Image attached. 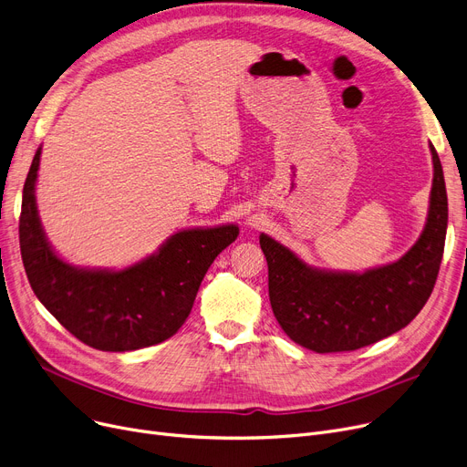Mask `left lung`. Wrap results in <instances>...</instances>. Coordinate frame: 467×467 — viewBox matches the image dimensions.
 Listing matches in <instances>:
<instances>
[{"label":"left lung","mask_w":467,"mask_h":467,"mask_svg":"<svg viewBox=\"0 0 467 467\" xmlns=\"http://www.w3.org/2000/svg\"><path fill=\"white\" fill-rule=\"evenodd\" d=\"M428 223L396 263L363 275L327 273L303 263L271 236L259 244L268 265V297L280 327L317 354L350 352L398 333L430 299L447 234V189L435 147Z\"/></svg>","instance_id":"1"}]
</instances>
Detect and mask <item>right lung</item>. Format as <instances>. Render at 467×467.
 <instances>
[{"instance_id":"obj_1","label":"right lung","mask_w":467,"mask_h":467,"mask_svg":"<svg viewBox=\"0 0 467 467\" xmlns=\"http://www.w3.org/2000/svg\"><path fill=\"white\" fill-rule=\"evenodd\" d=\"M41 147L22 191L18 223L26 276L41 305L85 345L129 352L159 345L187 320L213 259L238 236L236 225L171 234L157 254L125 271H87L48 246L36 206Z\"/></svg>"}]
</instances>
